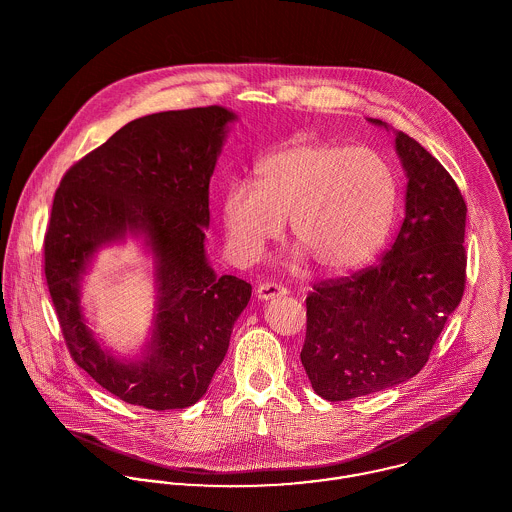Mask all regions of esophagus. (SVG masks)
Returning a JSON list of instances; mask_svg holds the SVG:
<instances>
[{
	"label": "esophagus",
	"instance_id": "obj_1",
	"mask_svg": "<svg viewBox=\"0 0 512 512\" xmlns=\"http://www.w3.org/2000/svg\"><path fill=\"white\" fill-rule=\"evenodd\" d=\"M286 293H288V290H286L284 286H278V284H274V282H262V284H258V288H256L258 299H272V297L286 295Z\"/></svg>",
	"mask_w": 512,
	"mask_h": 512
}]
</instances>
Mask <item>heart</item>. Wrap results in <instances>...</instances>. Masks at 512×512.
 I'll return each mask as SVG.
<instances>
[{
  "instance_id": "obj_1",
  "label": "heart",
  "mask_w": 512,
  "mask_h": 512,
  "mask_svg": "<svg viewBox=\"0 0 512 512\" xmlns=\"http://www.w3.org/2000/svg\"><path fill=\"white\" fill-rule=\"evenodd\" d=\"M258 181L234 179L222 199L228 248L254 262L288 217L299 256L329 274L366 266L384 246L396 211V177L372 147L297 142L256 163Z\"/></svg>"
}]
</instances>
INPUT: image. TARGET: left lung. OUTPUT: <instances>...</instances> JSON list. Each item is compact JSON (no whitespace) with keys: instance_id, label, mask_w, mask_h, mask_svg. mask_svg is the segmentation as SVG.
I'll use <instances>...</instances> for the list:
<instances>
[{"instance_id":"1","label":"left lung","mask_w":512,"mask_h":512,"mask_svg":"<svg viewBox=\"0 0 512 512\" xmlns=\"http://www.w3.org/2000/svg\"><path fill=\"white\" fill-rule=\"evenodd\" d=\"M396 151L408 177L396 240L378 264L315 284L305 299L299 357L313 390L329 402L416 376L465 290L463 195L414 138L396 132Z\"/></svg>"}]
</instances>
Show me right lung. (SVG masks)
Instances as JSON below:
<instances>
[{"mask_svg":"<svg viewBox=\"0 0 512 512\" xmlns=\"http://www.w3.org/2000/svg\"><path fill=\"white\" fill-rule=\"evenodd\" d=\"M220 106L171 110L120 128L65 173L45 232V278L74 363L120 400L149 410L193 406L209 388L252 286L217 276L205 252L209 183L226 124ZM147 236L158 315L142 362L102 350L79 309V278L104 243Z\"/></svg>","mask_w":512,"mask_h":512,"instance_id":"1","label":"right lung"}]
</instances>
